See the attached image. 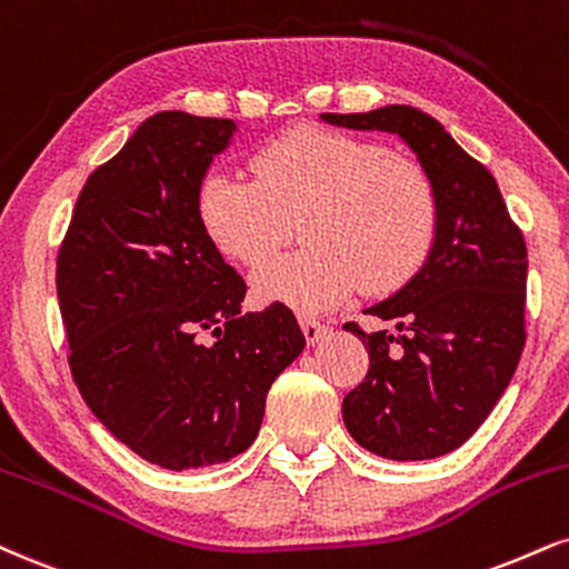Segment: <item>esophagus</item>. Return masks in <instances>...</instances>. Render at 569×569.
Here are the masks:
<instances>
[{"instance_id": "obj_1", "label": "esophagus", "mask_w": 569, "mask_h": 569, "mask_svg": "<svg viewBox=\"0 0 569 569\" xmlns=\"http://www.w3.org/2000/svg\"><path fill=\"white\" fill-rule=\"evenodd\" d=\"M299 326H302V333H305L307 345H310V347L318 345V341H323V337L328 333V326L318 323V320H310V318L299 320Z\"/></svg>"}]
</instances>
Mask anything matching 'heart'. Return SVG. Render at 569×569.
I'll return each mask as SVG.
<instances>
[{
  "label": "heart",
  "instance_id": "obj_1",
  "mask_svg": "<svg viewBox=\"0 0 569 569\" xmlns=\"http://www.w3.org/2000/svg\"><path fill=\"white\" fill-rule=\"evenodd\" d=\"M254 182L203 174L196 217L222 257L259 267L289 238L305 243L254 276L257 302L312 315L362 289L416 276L437 232L435 184L419 161L333 129L297 127L251 156Z\"/></svg>",
  "mask_w": 569,
  "mask_h": 569
}]
</instances>
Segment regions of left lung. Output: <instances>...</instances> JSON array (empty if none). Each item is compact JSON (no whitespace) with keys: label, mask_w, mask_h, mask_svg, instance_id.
Here are the masks:
<instances>
[{"label":"left lung","mask_w":569,"mask_h":569,"mask_svg":"<svg viewBox=\"0 0 569 569\" xmlns=\"http://www.w3.org/2000/svg\"><path fill=\"white\" fill-rule=\"evenodd\" d=\"M326 124L389 132L435 184L437 232L421 270L368 315L395 328L347 331L366 345V379L341 402L355 442L392 461L461 448L488 419L525 347V238L496 177L410 106L320 113Z\"/></svg>","instance_id":"obj_1"}]
</instances>
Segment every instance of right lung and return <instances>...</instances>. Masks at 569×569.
Segmentation results:
<instances>
[{"label":"right lung","instance_id":"add662e5","mask_svg":"<svg viewBox=\"0 0 569 569\" xmlns=\"http://www.w3.org/2000/svg\"><path fill=\"white\" fill-rule=\"evenodd\" d=\"M236 129L150 116L89 174L58 251L81 397L116 440L174 471L243 453L272 381L305 350L286 307L241 312L243 278L198 224V182Z\"/></svg>","mask_w":569,"mask_h":569}]
</instances>
